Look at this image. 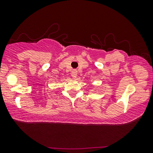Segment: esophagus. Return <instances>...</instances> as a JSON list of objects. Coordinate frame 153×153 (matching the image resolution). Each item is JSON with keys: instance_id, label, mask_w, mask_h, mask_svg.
<instances>
[{"instance_id": "obj_1", "label": "esophagus", "mask_w": 153, "mask_h": 153, "mask_svg": "<svg viewBox=\"0 0 153 153\" xmlns=\"http://www.w3.org/2000/svg\"><path fill=\"white\" fill-rule=\"evenodd\" d=\"M77 70H73L72 71V73H71V74H72V76L73 77V78L75 79L77 76Z\"/></svg>"}]
</instances>
